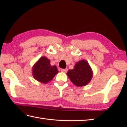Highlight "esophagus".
Listing matches in <instances>:
<instances>
[{"label": "esophagus", "instance_id": "1", "mask_svg": "<svg viewBox=\"0 0 127 127\" xmlns=\"http://www.w3.org/2000/svg\"><path fill=\"white\" fill-rule=\"evenodd\" d=\"M68 71V69H61V71L63 72H66Z\"/></svg>", "mask_w": 127, "mask_h": 127}]
</instances>
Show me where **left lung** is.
<instances>
[{
	"label": "left lung",
	"instance_id": "obj_1",
	"mask_svg": "<svg viewBox=\"0 0 127 127\" xmlns=\"http://www.w3.org/2000/svg\"><path fill=\"white\" fill-rule=\"evenodd\" d=\"M71 82L77 87L88 85L92 79L93 72L88 62L80 60L75 64L73 69H70L66 73Z\"/></svg>",
	"mask_w": 127,
	"mask_h": 127
}]
</instances>
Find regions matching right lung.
<instances>
[{
  "mask_svg": "<svg viewBox=\"0 0 127 127\" xmlns=\"http://www.w3.org/2000/svg\"><path fill=\"white\" fill-rule=\"evenodd\" d=\"M58 72L56 65H51L50 60L46 57H41L32 68V75L36 80L47 83L53 79Z\"/></svg>",
  "mask_w": 127,
  "mask_h": 127,
  "instance_id": "add662e5",
  "label": "right lung"
}]
</instances>
